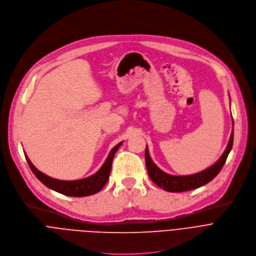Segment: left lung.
<instances>
[{
    "instance_id": "1",
    "label": "left lung",
    "mask_w": 256,
    "mask_h": 256,
    "mask_svg": "<svg viewBox=\"0 0 256 256\" xmlns=\"http://www.w3.org/2000/svg\"><path fill=\"white\" fill-rule=\"evenodd\" d=\"M233 131L230 136L229 143L227 145V148L225 152L222 154V156L219 158V160L210 166L209 168L202 170L200 172L190 174V176H170L160 170L156 164L152 162V160L149 156L148 148L146 146L145 148V164L146 168L148 172V176H150L151 180L158 184L160 188H162L164 190L170 192H186L194 188H198L204 184H208L211 182L222 170L223 166L226 162V160L228 158L229 152L231 151L232 145H233Z\"/></svg>"
}]
</instances>
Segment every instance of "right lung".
<instances>
[{"label": "right lung", "instance_id": "right-lung-1", "mask_svg": "<svg viewBox=\"0 0 256 256\" xmlns=\"http://www.w3.org/2000/svg\"><path fill=\"white\" fill-rule=\"evenodd\" d=\"M122 142L118 143L109 153V156L107 160L105 162L104 166H102L98 172H96L94 176H88L86 178L78 180H60L50 178L41 172H39L30 162V160L26 156V160L33 172V174L36 176V178L46 186L49 188L54 190L58 192H60L66 196H86L94 194L98 192H100L103 186L107 184L111 168H112V162L115 156V153L117 152L118 148L121 146Z\"/></svg>", "mask_w": 256, "mask_h": 256}]
</instances>
